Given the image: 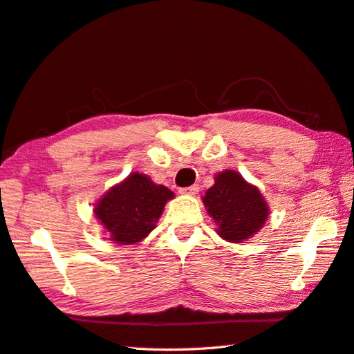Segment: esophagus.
Instances as JSON below:
<instances>
[{
	"mask_svg": "<svg viewBox=\"0 0 354 354\" xmlns=\"http://www.w3.org/2000/svg\"><path fill=\"white\" fill-rule=\"evenodd\" d=\"M199 192V185L194 184L190 187H184V189H179V193L181 194H196Z\"/></svg>",
	"mask_w": 354,
	"mask_h": 354,
	"instance_id": "obj_1",
	"label": "esophagus"
}]
</instances>
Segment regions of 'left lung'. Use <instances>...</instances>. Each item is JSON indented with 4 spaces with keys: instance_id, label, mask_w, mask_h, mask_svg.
<instances>
[{
    "instance_id": "obj_1",
    "label": "left lung",
    "mask_w": 354,
    "mask_h": 354,
    "mask_svg": "<svg viewBox=\"0 0 354 354\" xmlns=\"http://www.w3.org/2000/svg\"><path fill=\"white\" fill-rule=\"evenodd\" d=\"M202 198L208 214L219 225L225 240L240 243L257 232L268 219V205L257 187L250 185L234 170H225Z\"/></svg>"
}]
</instances>
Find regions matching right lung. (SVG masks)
<instances>
[{
    "label": "right lung",
    "mask_w": 354,
    "mask_h": 354,
    "mask_svg": "<svg viewBox=\"0 0 354 354\" xmlns=\"http://www.w3.org/2000/svg\"><path fill=\"white\" fill-rule=\"evenodd\" d=\"M173 198L167 187L156 185L150 178L132 173L122 184L104 194L94 208L95 217L120 245H132L155 228L165 202Z\"/></svg>",
    "instance_id": "obj_1"
}]
</instances>
